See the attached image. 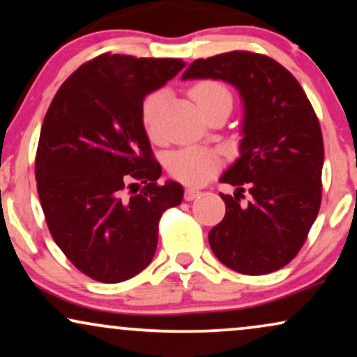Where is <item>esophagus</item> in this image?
Wrapping results in <instances>:
<instances>
[{
	"mask_svg": "<svg viewBox=\"0 0 357 357\" xmlns=\"http://www.w3.org/2000/svg\"><path fill=\"white\" fill-rule=\"evenodd\" d=\"M197 196H199V191H197V189H194V188H186V191H184V199H186V201L196 199Z\"/></svg>",
	"mask_w": 357,
	"mask_h": 357,
	"instance_id": "1",
	"label": "esophagus"
}]
</instances>
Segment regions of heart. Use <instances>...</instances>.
Listing matches in <instances>:
<instances>
[{"mask_svg": "<svg viewBox=\"0 0 357 357\" xmlns=\"http://www.w3.org/2000/svg\"><path fill=\"white\" fill-rule=\"evenodd\" d=\"M191 96L204 114L219 103H231L232 105L231 92L218 80H201L191 89ZM166 103H168V90L165 89L150 93L143 102L142 121L148 135L153 138L160 135V123ZM220 163L222 161L218 153L206 150V148L191 146L174 151L168 158V171L178 181L189 184V186H199L211 176L218 173Z\"/></svg>", "mask_w": 357, "mask_h": 357, "instance_id": "obj_1", "label": "heart"}]
</instances>
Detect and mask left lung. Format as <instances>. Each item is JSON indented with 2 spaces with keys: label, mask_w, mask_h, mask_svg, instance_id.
I'll list each match as a JSON object with an SVG mask.
<instances>
[{
  "label": "left lung",
  "mask_w": 357,
  "mask_h": 357,
  "mask_svg": "<svg viewBox=\"0 0 357 357\" xmlns=\"http://www.w3.org/2000/svg\"><path fill=\"white\" fill-rule=\"evenodd\" d=\"M183 79H220L243 98L241 158L220 178L237 188L220 192L225 215L209 245L225 267L265 275L295 259L321 206L323 135L305 90L264 54L231 51L196 59ZM251 199L243 205V192Z\"/></svg>",
  "instance_id": "obj_1"
}]
</instances>
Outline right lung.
I'll return each instance as SVG.
<instances>
[{"label":"right lung","instance_id":"right-lung-1","mask_svg":"<svg viewBox=\"0 0 357 357\" xmlns=\"http://www.w3.org/2000/svg\"><path fill=\"white\" fill-rule=\"evenodd\" d=\"M184 67L181 59L105 52L72 72L54 96L36 151L49 232L92 280L119 283L150 265L158 224L183 201L161 186V165L142 121L143 98Z\"/></svg>","mask_w":357,"mask_h":357}]
</instances>
